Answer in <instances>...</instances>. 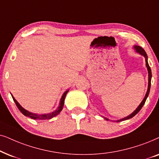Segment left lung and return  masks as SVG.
I'll return each instance as SVG.
<instances>
[{"label": "left lung", "mask_w": 159, "mask_h": 159, "mask_svg": "<svg viewBox=\"0 0 159 159\" xmlns=\"http://www.w3.org/2000/svg\"><path fill=\"white\" fill-rule=\"evenodd\" d=\"M134 48H135V50H136V52H137V53H139V54L143 55V56L145 57V58L146 67H147L148 71V87L147 92H146L145 96V97H144L143 100L142 101V102L140 103V104H139V106L137 107V108L136 110H135V111H134V112H133V113H132V114H130L129 116H126V117L124 118H121V119H120V120H116V121H117V122H120V121H122V120H125L129 119V118L134 117V116L135 115H136V114H137V113H138V112H139V111H140L141 108H142V107H143V106L144 105V104H145V101H146V99H147V97H148V94H149V92H150V89H151L152 73H151V67H150V66H149L148 62V55H147V54H146V52H145V50H144L143 48H142V47H140V46H134ZM104 118H105V120H109L108 118H105V117H104Z\"/></svg>", "instance_id": "obj_1"}]
</instances>
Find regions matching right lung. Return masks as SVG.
<instances>
[{
  "mask_svg": "<svg viewBox=\"0 0 159 159\" xmlns=\"http://www.w3.org/2000/svg\"><path fill=\"white\" fill-rule=\"evenodd\" d=\"M68 91L69 90H67L66 92H64V94H62V97H61L60 102V105H59V107H57V109L56 111H53L52 113H47V114H41V115H40V114L33 113H31V112L27 111V110H25V108H23V107L21 106L20 104H19L18 102L16 101L15 99H14V97L12 96V95L11 96H12V98H13V99H14V102H15L16 107H18V109L20 110L21 113H22L24 116H27V117L30 118H32V119H35V120H48V119H51V118L54 117V116H56L57 115H58V114L61 112V111H62L63 108V106H64L65 98V97H66V94H67V93L68 92Z\"/></svg>",
  "mask_w": 159,
  "mask_h": 159,
  "instance_id": "1",
  "label": "right lung"
}]
</instances>
